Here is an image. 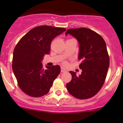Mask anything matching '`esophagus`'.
Instances as JSON below:
<instances>
[{
  "label": "esophagus",
  "mask_w": 123,
  "mask_h": 123,
  "mask_svg": "<svg viewBox=\"0 0 123 123\" xmlns=\"http://www.w3.org/2000/svg\"><path fill=\"white\" fill-rule=\"evenodd\" d=\"M61 73H65V72H67V71L66 69L62 67L61 69Z\"/></svg>",
  "instance_id": "obj_1"
}]
</instances>
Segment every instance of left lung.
I'll list each match as a JSON object with an SVG mask.
<instances>
[{
	"instance_id": "8db88e82",
	"label": "left lung",
	"mask_w": 123,
	"mask_h": 123,
	"mask_svg": "<svg viewBox=\"0 0 123 123\" xmlns=\"http://www.w3.org/2000/svg\"><path fill=\"white\" fill-rule=\"evenodd\" d=\"M70 34L77 40L79 44L78 59L82 72L79 75L69 71L72 80L66 85L72 96L80 99L95 96L104 83L110 58L104 38L92 30L86 28L68 29L65 35Z\"/></svg>"
}]
</instances>
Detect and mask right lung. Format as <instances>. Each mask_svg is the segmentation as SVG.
I'll use <instances>...</instances> for the list:
<instances>
[{"instance_id":"right-lung-1","label":"right lung","mask_w":123,"mask_h":123,"mask_svg":"<svg viewBox=\"0 0 123 123\" xmlns=\"http://www.w3.org/2000/svg\"><path fill=\"white\" fill-rule=\"evenodd\" d=\"M64 28L42 25L31 30L16 45L13 53L12 70L19 87L33 97H40L49 92L61 71L60 66L43 67L42 61L50 51V44Z\"/></svg>"}]
</instances>
